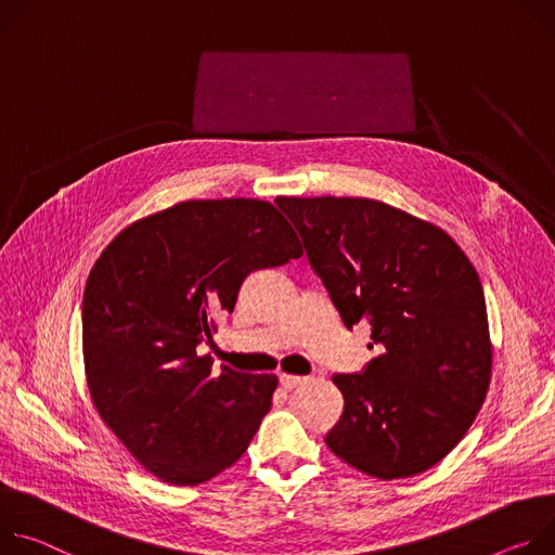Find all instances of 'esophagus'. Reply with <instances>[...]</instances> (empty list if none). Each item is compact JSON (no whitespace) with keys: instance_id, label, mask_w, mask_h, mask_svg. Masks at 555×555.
I'll list each match as a JSON object with an SVG mask.
<instances>
[{"instance_id":"obj_1","label":"esophagus","mask_w":555,"mask_h":555,"mask_svg":"<svg viewBox=\"0 0 555 555\" xmlns=\"http://www.w3.org/2000/svg\"><path fill=\"white\" fill-rule=\"evenodd\" d=\"M304 382H306V377H299V375H280V386L286 390H293Z\"/></svg>"}]
</instances>
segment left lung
Segmentation results:
<instances>
[{
    "mask_svg": "<svg viewBox=\"0 0 555 555\" xmlns=\"http://www.w3.org/2000/svg\"><path fill=\"white\" fill-rule=\"evenodd\" d=\"M346 328L382 354L335 375L344 412L326 446L382 480L435 467L465 437L491 379L476 269L437 224L371 198L280 196ZM371 344V346H373Z\"/></svg>",
    "mask_w": 555,
    "mask_h": 555,
    "instance_id": "obj_1",
    "label": "left lung"
}]
</instances>
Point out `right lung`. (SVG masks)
I'll use <instances>...</instances> for the list:
<instances>
[{
	"mask_svg": "<svg viewBox=\"0 0 555 555\" xmlns=\"http://www.w3.org/2000/svg\"><path fill=\"white\" fill-rule=\"evenodd\" d=\"M267 201H184L122 229L83 291L92 403L130 454L169 485L231 467L271 410L275 375L235 373L198 354L251 271L299 258Z\"/></svg>",
	"mask_w": 555,
	"mask_h": 555,
	"instance_id": "1",
	"label": "right lung"
}]
</instances>
